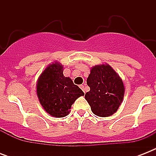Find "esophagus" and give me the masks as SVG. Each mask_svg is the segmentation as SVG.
Wrapping results in <instances>:
<instances>
[{
    "label": "esophagus",
    "mask_w": 156,
    "mask_h": 156,
    "mask_svg": "<svg viewBox=\"0 0 156 156\" xmlns=\"http://www.w3.org/2000/svg\"><path fill=\"white\" fill-rule=\"evenodd\" d=\"M80 88H81V89H82V90H83V92L85 93V86H84V85H81L80 86Z\"/></svg>",
    "instance_id": "obj_1"
}]
</instances>
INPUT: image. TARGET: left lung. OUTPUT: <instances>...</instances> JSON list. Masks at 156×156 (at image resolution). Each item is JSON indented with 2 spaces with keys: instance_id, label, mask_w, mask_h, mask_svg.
Instances as JSON below:
<instances>
[{
  "instance_id": "left-lung-1",
  "label": "left lung",
  "mask_w": 156,
  "mask_h": 156,
  "mask_svg": "<svg viewBox=\"0 0 156 156\" xmlns=\"http://www.w3.org/2000/svg\"><path fill=\"white\" fill-rule=\"evenodd\" d=\"M90 90L85 99L95 115L106 117L113 115L123 101L125 86L119 74L108 64L90 69L87 79Z\"/></svg>"
}]
</instances>
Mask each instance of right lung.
<instances>
[{
	"instance_id": "1",
	"label": "right lung",
	"mask_w": 156,
	"mask_h": 156,
	"mask_svg": "<svg viewBox=\"0 0 156 156\" xmlns=\"http://www.w3.org/2000/svg\"><path fill=\"white\" fill-rule=\"evenodd\" d=\"M63 66L55 61L43 71L38 78L36 94L47 113L54 117H64L69 113L71 105L84 92L63 74Z\"/></svg>"
}]
</instances>
